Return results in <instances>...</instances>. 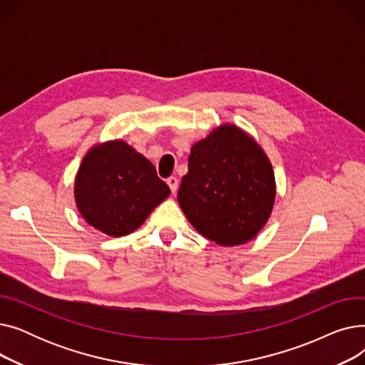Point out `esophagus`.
Wrapping results in <instances>:
<instances>
[{"label":"esophagus","mask_w":365,"mask_h":365,"mask_svg":"<svg viewBox=\"0 0 365 365\" xmlns=\"http://www.w3.org/2000/svg\"><path fill=\"white\" fill-rule=\"evenodd\" d=\"M167 185L170 186V189H171V192H173V194H176V192H178V185H179L178 178H175V176L168 178V179H167Z\"/></svg>","instance_id":"esophagus-1"}]
</instances>
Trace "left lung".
I'll return each mask as SVG.
<instances>
[{
  "mask_svg": "<svg viewBox=\"0 0 365 365\" xmlns=\"http://www.w3.org/2000/svg\"><path fill=\"white\" fill-rule=\"evenodd\" d=\"M178 201L189 223L223 247L256 238L272 215L277 183L262 146L235 124H220L190 148Z\"/></svg>",
  "mask_w": 365,
  "mask_h": 365,
  "instance_id": "8db88e82",
  "label": "left lung"
}]
</instances>
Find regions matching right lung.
Instances as JSON below:
<instances>
[{"label": "right lung", "mask_w": 365, "mask_h": 365, "mask_svg": "<svg viewBox=\"0 0 365 365\" xmlns=\"http://www.w3.org/2000/svg\"><path fill=\"white\" fill-rule=\"evenodd\" d=\"M168 195L153 164L121 139L93 145L73 183L83 219L113 238L136 231Z\"/></svg>", "instance_id": "obj_1"}]
</instances>
